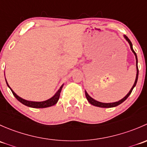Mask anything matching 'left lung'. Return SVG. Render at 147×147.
<instances>
[{"mask_svg": "<svg viewBox=\"0 0 147 147\" xmlns=\"http://www.w3.org/2000/svg\"><path fill=\"white\" fill-rule=\"evenodd\" d=\"M124 38H125L126 40H127V42H129V44L130 48H131V51H132V53H134V55H135V58H136V67H137V75H136L135 82H134V84H133V86H132V87H131V90H130V91L128 93H127V95H126L124 97H123V98L121 99V100H119V101H118V102H110V103H104V102H101L97 101V100H94V99H93L92 97H90V96L88 94H87V92L85 91V96H86V97H87V101L90 102V103L91 104V105H94V106L99 107H104V108L115 107L118 106V105H119L120 104H121L123 102H124L126 100H127V97H128L130 95V94H131V92H132V90H133V89H134V87H135L136 84H137V80H138V75H139V69H138V60H137V54H136V53H135V52H134V50H133L132 44H131V41H130V40L129 39V38H127V37L126 36V35H124Z\"/></svg>", "mask_w": 147, "mask_h": 147, "instance_id": "8db88e82", "label": "left lung"}]
</instances>
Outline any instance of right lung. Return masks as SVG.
<instances>
[{
	"mask_svg": "<svg viewBox=\"0 0 147 147\" xmlns=\"http://www.w3.org/2000/svg\"><path fill=\"white\" fill-rule=\"evenodd\" d=\"M5 81H6V80H5ZM6 84H7V85H8V87L10 89V90H11L12 92H13V95L15 96V97H16V98L17 99L19 102H21L22 104H23V105H26V106H28V107H32V108H46V107H49L53 106V105H55V104L57 102V101H58L59 97H60V92H61L62 88H63V85H64V84H62L61 87H60V89H59V90L56 92L55 94L54 95L51 97V98H50V99H48V100H45V101H42V102H33V101H29V100H24V99H23V98H21L20 97H19V96L17 95V94L14 92V91H13V90L10 88V86L8 85V82H7V81H6Z\"/></svg>",
	"mask_w": 147,
	"mask_h": 147,
	"instance_id": "obj_1",
	"label": "right lung"
}]
</instances>
